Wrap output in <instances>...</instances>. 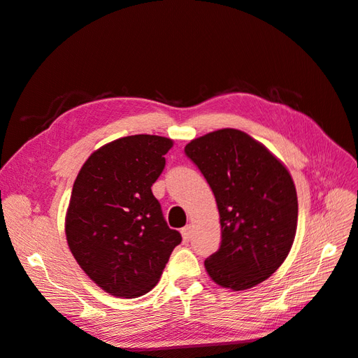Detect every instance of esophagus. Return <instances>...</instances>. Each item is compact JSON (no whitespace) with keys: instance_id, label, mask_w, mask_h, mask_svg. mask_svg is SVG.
<instances>
[{"instance_id":"34e87169","label":"esophagus","mask_w":358,"mask_h":358,"mask_svg":"<svg viewBox=\"0 0 358 358\" xmlns=\"http://www.w3.org/2000/svg\"><path fill=\"white\" fill-rule=\"evenodd\" d=\"M182 233V237H183V242H189L191 237H192V230H191V225H187L183 227V229L180 230Z\"/></svg>"}]
</instances>
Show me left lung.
Instances as JSON below:
<instances>
[{
    "mask_svg": "<svg viewBox=\"0 0 358 358\" xmlns=\"http://www.w3.org/2000/svg\"><path fill=\"white\" fill-rule=\"evenodd\" d=\"M187 157L216 200L221 246L204 259L213 282L233 291L252 288L284 263L297 230V192L285 166L239 129L194 138Z\"/></svg>",
    "mask_w": 358,
    "mask_h": 358,
    "instance_id": "left-lung-1",
    "label": "left lung"
}]
</instances>
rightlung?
Returning <instances> with one entry per match:
<instances>
[{
  "label": "right lung",
  "mask_w": 358,
  "mask_h": 358,
  "mask_svg": "<svg viewBox=\"0 0 358 358\" xmlns=\"http://www.w3.org/2000/svg\"><path fill=\"white\" fill-rule=\"evenodd\" d=\"M171 146L161 136L117 138L95 150L74 180L66 216L69 248L83 272L112 296L149 292L182 242L150 189Z\"/></svg>",
  "instance_id": "obj_1"
}]
</instances>
